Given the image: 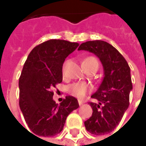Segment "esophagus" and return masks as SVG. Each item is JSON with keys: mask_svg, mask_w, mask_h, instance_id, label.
I'll return each mask as SVG.
<instances>
[{"mask_svg": "<svg viewBox=\"0 0 146 146\" xmlns=\"http://www.w3.org/2000/svg\"><path fill=\"white\" fill-rule=\"evenodd\" d=\"M78 103H79L80 106H82V105L84 104V102H83V101H80V100H79V101H78Z\"/></svg>", "mask_w": 146, "mask_h": 146, "instance_id": "esophagus-1", "label": "esophagus"}]
</instances>
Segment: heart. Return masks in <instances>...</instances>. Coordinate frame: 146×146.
Instances as JSON below:
<instances>
[{
	"instance_id": "1",
	"label": "heart",
	"mask_w": 146,
	"mask_h": 146,
	"mask_svg": "<svg viewBox=\"0 0 146 146\" xmlns=\"http://www.w3.org/2000/svg\"><path fill=\"white\" fill-rule=\"evenodd\" d=\"M82 64H96L98 66V62L94 57L86 58ZM90 91V86L86 83H74L69 87V92L71 95L77 98H84L87 93Z\"/></svg>"
}]
</instances>
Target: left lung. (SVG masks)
Listing matches in <instances>:
<instances>
[{"label": "left lung", "instance_id": "1", "mask_svg": "<svg viewBox=\"0 0 146 146\" xmlns=\"http://www.w3.org/2000/svg\"><path fill=\"white\" fill-rule=\"evenodd\" d=\"M78 50L95 54L103 66V80L92 95L97 102H89L93 113L84 125L91 134L106 135L116 128L129 106L131 69L122 54L107 42L87 41L80 45Z\"/></svg>", "mask_w": 146, "mask_h": 146}]
</instances>
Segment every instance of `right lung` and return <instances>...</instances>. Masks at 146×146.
Here are the masks:
<instances>
[{
    "label": "right lung",
    "mask_w": 146,
    "mask_h": 146,
    "mask_svg": "<svg viewBox=\"0 0 146 146\" xmlns=\"http://www.w3.org/2000/svg\"><path fill=\"white\" fill-rule=\"evenodd\" d=\"M78 46L64 40H49L36 46L27 57L19 81V107L35 135L51 137L60 133L68 115L79 107L73 96L56 104L52 92L62 81L64 61Z\"/></svg>",
    "instance_id": "right-lung-1"
}]
</instances>
